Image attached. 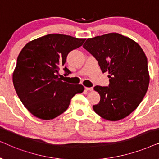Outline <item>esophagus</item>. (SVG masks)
I'll use <instances>...</instances> for the list:
<instances>
[{
	"mask_svg": "<svg viewBox=\"0 0 159 159\" xmlns=\"http://www.w3.org/2000/svg\"><path fill=\"white\" fill-rule=\"evenodd\" d=\"M85 90H88V91H93V87H91V88H87V87H85Z\"/></svg>",
	"mask_w": 159,
	"mask_h": 159,
	"instance_id": "obj_1",
	"label": "esophagus"
}]
</instances>
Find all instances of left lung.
Wrapping results in <instances>:
<instances>
[{
	"label": "left lung",
	"instance_id": "obj_1",
	"mask_svg": "<svg viewBox=\"0 0 159 159\" xmlns=\"http://www.w3.org/2000/svg\"><path fill=\"white\" fill-rule=\"evenodd\" d=\"M83 48L98 61L103 73L109 74L108 86L94 87L101 100L93 110L108 121L125 118L136 109L148 88L144 51L132 39L119 33L88 38Z\"/></svg>",
	"mask_w": 159,
	"mask_h": 159
}]
</instances>
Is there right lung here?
I'll use <instances>...</instances> for the list:
<instances>
[{
    "mask_svg": "<svg viewBox=\"0 0 159 159\" xmlns=\"http://www.w3.org/2000/svg\"><path fill=\"white\" fill-rule=\"evenodd\" d=\"M85 39L61 34H49L28 43L19 54L13 74V83L18 96L34 116L50 120L63 114L71 99L83 92L82 84L63 82L71 71L64 66L69 53L77 49Z\"/></svg>",
    "mask_w": 159,
    "mask_h": 159,
    "instance_id": "right-lung-1",
    "label": "right lung"
}]
</instances>
